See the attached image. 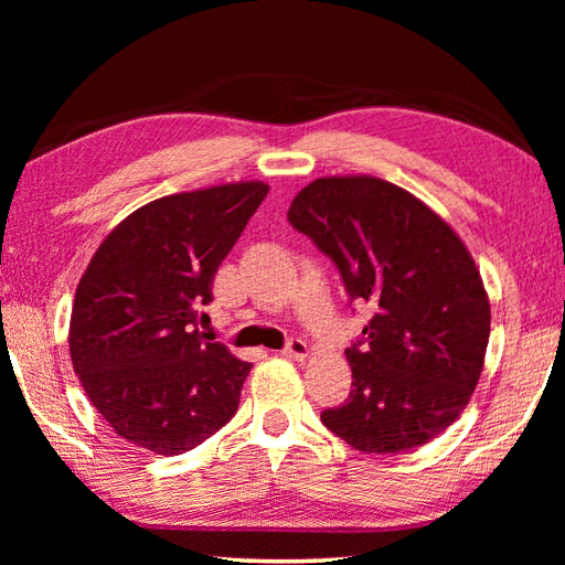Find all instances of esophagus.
<instances>
[{
	"instance_id": "esophagus-1",
	"label": "esophagus",
	"mask_w": 565,
	"mask_h": 565,
	"mask_svg": "<svg viewBox=\"0 0 565 565\" xmlns=\"http://www.w3.org/2000/svg\"><path fill=\"white\" fill-rule=\"evenodd\" d=\"M308 352H310L308 344L298 338H291L284 347V356H289V359H306Z\"/></svg>"
}]
</instances>
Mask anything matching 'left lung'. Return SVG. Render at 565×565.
<instances>
[{
  "label": "left lung",
  "instance_id": "1",
  "mask_svg": "<svg viewBox=\"0 0 565 565\" xmlns=\"http://www.w3.org/2000/svg\"><path fill=\"white\" fill-rule=\"evenodd\" d=\"M289 223L338 264L352 301L374 308L344 350L352 391L320 419L350 447L398 454L441 435L471 401L490 303L471 252L411 191L369 174L320 177Z\"/></svg>",
  "mask_w": 565,
  "mask_h": 565
}]
</instances>
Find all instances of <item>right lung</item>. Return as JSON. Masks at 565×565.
<instances>
[{
    "label": "right lung",
    "instance_id": "right-lung-1",
    "mask_svg": "<svg viewBox=\"0 0 565 565\" xmlns=\"http://www.w3.org/2000/svg\"><path fill=\"white\" fill-rule=\"evenodd\" d=\"M269 186L233 182L154 199L118 223L75 291L70 356L118 437L184 454L237 411L252 364L199 330L221 262Z\"/></svg>",
    "mask_w": 565,
    "mask_h": 565
}]
</instances>
